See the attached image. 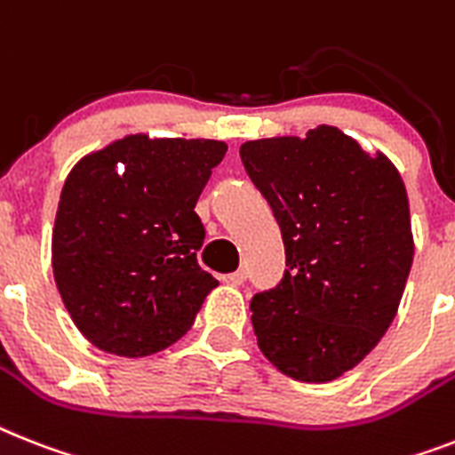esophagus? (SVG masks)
<instances>
[{
	"instance_id": "obj_1",
	"label": "esophagus",
	"mask_w": 455,
	"mask_h": 455,
	"mask_svg": "<svg viewBox=\"0 0 455 455\" xmlns=\"http://www.w3.org/2000/svg\"><path fill=\"white\" fill-rule=\"evenodd\" d=\"M223 281L225 283H232V286H243V281H246V272H243V269H236V272L223 276Z\"/></svg>"
}]
</instances>
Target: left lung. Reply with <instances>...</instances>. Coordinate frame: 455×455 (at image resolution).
<instances>
[{
	"label": "left lung",
	"mask_w": 455,
	"mask_h": 455,
	"mask_svg": "<svg viewBox=\"0 0 455 455\" xmlns=\"http://www.w3.org/2000/svg\"><path fill=\"white\" fill-rule=\"evenodd\" d=\"M239 153L286 243L283 281L251 302L258 347L295 381H332L377 347L403 299L414 260L403 176L332 125Z\"/></svg>",
	"instance_id": "8db88e82"
}]
</instances>
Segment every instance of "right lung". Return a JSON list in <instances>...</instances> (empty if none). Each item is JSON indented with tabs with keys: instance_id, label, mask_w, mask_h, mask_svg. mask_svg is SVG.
<instances>
[{
	"instance_id": "add662e5",
	"label": "right lung",
	"mask_w": 455,
	"mask_h": 455,
	"mask_svg": "<svg viewBox=\"0 0 455 455\" xmlns=\"http://www.w3.org/2000/svg\"><path fill=\"white\" fill-rule=\"evenodd\" d=\"M228 144L125 134L67 176L52 225L60 298L92 347L125 358L164 351L219 286L197 262L195 204Z\"/></svg>"
}]
</instances>
